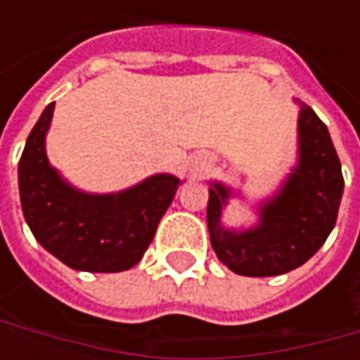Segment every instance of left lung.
<instances>
[{"label":"left lung","mask_w":360,"mask_h":360,"mask_svg":"<svg viewBox=\"0 0 360 360\" xmlns=\"http://www.w3.org/2000/svg\"><path fill=\"white\" fill-rule=\"evenodd\" d=\"M298 104V160L276 194L256 208L250 229H226L222 212L234 190L210 182L206 222L218 260L242 276H276L304 264L335 229L342 170L330 134L311 105Z\"/></svg>","instance_id":"left-lung-1"}]
</instances>
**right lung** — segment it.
Returning a JSON list of instances; mask_svg holds the SVG:
<instances>
[{"label": "right lung", "mask_w": 360, "mask_h": 360, "mask_svg": "<svg viewBox=\"0 0 360 360\" xmlns=\"http://www.w3.org/2000/svg\"><path fill=\"white\" fill-rule=\"evenodd\" d=\"M53 108L51 102L41 112L18 166L25 222L35 240L70 269L130 270L142 260L182 180L172 174H154L110 194L77 190L48 160L46 136Z\"/></svg>", "instance_id": "add662e5"}]
</instances>
